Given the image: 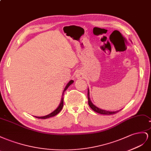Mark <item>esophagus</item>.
<instances>
[{
    "label": "esophagus",
    "mask_w": 151,
    "mask_h": 151,
    "mask_svg": "<svg viewBox=\"0 0 151 151\" xmlns=\"http://www.w3.org/2000/svg\"><path fill=\"white\" fill-rule=\"evenodd\" d=\"M82 76H83L82 73H81V72L77 73V74H76V78H82Z\"/></svg>",
    "instance_id": "34e87169"
}]
</instances>
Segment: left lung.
Wrapping results in <instances>:
<instances>
[{
  "label": "left lung",
  "instance_id": "left-lung-1",
  "mask_svg": "<svg viewBox=\"0 0 151 151\" xmlns=\"http://www.w3.org/2000/svg\"><path fill=\"white\" fill-rule=\"evenodd\" d=\"M87 97H88V105L90 107V108H91L93 111H94L95 112H96L97 113H99V114H107V115H111V114H114L116 113H118V111H107L106 110H102L101 109L99 108H98L97 107H96L95 105H93L92 104V102H91L90 99V97H89V90L88 89V93H87Z\"/></svg>",
  "mask_w": 151,
  "mask_h": 151
}]
</instances>
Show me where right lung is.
<instances>
[{
  "instance_id": "obj_1",
  "label": "right lung",
  "mask_w": 151,
  "mask_h": 151,
  "mask_svg": "<svg viewBox=\"0 0 151 151\" xmlns=\"http://www.w3.org/2000/svg\"><path fill=\"white\" fill-rule=\"evenodd\" d=\"M73 82H74V81L73 80H71L69 81V83L67 84V85L66 86L65 88H64V92H63V97H62V99H61V103H60L59 106H58V108L55 109V111H54L52 113H51L50 114L47 115V116H42V117H38V116H35V118H38V119H46V118H50V117H52V116H54L56 114H58L60 111H61V109H63V104H64V98H63V96H64V92L66 91V90H67V88L70 87V85H71Z\"/></svg>"
}]
</instances>
